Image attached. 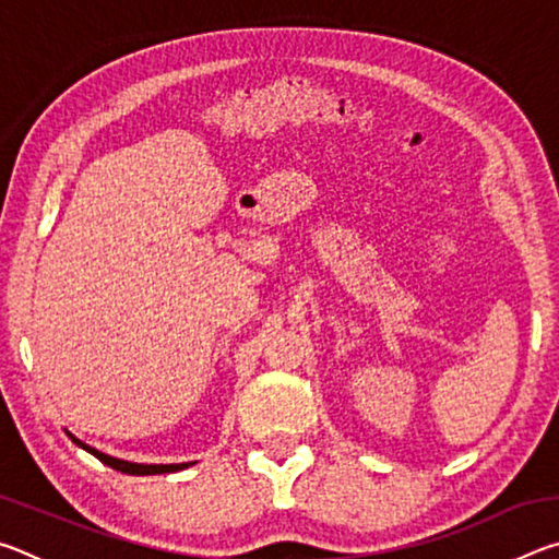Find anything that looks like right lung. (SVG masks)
I'll return each instance as SVG.
<instances>
[{
	"mask_svg": "<svg viewBox=\"0 0 559 559\" xmlns=\"http://www.w3.org/2000/svg\"><path fill=\"white\" fill-rule=\"evenodd\" d=\"M69 437L73 439L75 447L86 449V451L93 453V456H96L98 461L106 463V466L116 468V471H120V473H128V476H155V473H175V471H182V468L189 466V463H130V461H122V459H112V456H108V453H103V451H98V449L88 447V443H83V441L75 439L73 433H69Z\"/></svg>",
	"mask_w": 559,
	"mask_h": 559,
	"instance_id": "right-lung-1",
	"label": "right lung"
}]
</instances>
